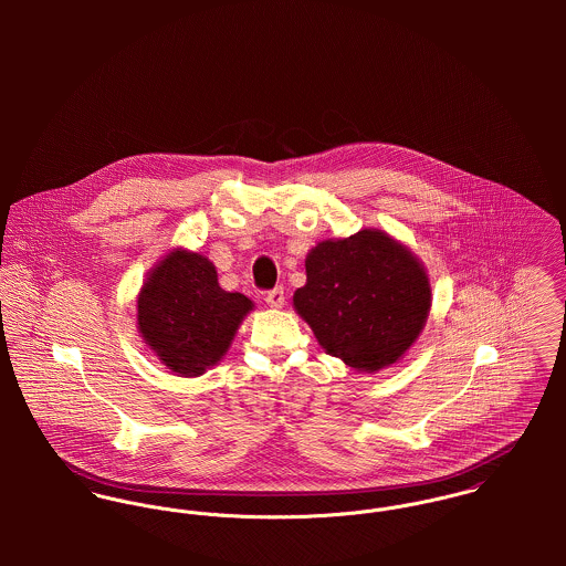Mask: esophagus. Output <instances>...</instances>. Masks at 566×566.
Segmentation results:
<instances>
[{
  "mask_svg": "<svg viewBox=\"0 0 566 566\" xmlns=\"http://www.w3.org/2000/svg\"><path fill=\"white\" fill-rule=\"evenodd\" d=\"M265 303H268V307H272V310H281V307L285 305V292H283V287L270 290V292L265 294Z\"/></svg>",
  "mask_w": 566,
  "mask_h": 566,
  "instance_id": "34e87169",
  "label": "esophagus"
}]
</instances>
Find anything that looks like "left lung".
<instances>
[{"mask_svg": "<svg viewBox=\"0 0 566 566\" xmlns=\"http://www.w3.org/2000/svg\"><path fill=\"white\" fill-rule=\"evenodd\" d=\"M296 312L328 355L375 373L395 364L422 331L431 290L420 261L381 231L326 240L307 254Z\"/></svg>", "mask_w": 566, "mask_h": 566, "instance_id": "8db88e82", "label": "left lung"}]
</instances>
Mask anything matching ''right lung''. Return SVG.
<instances>
[{
	"mask_svg": "<svg viewBox=\"0 0 566 566\" xmlns=\"http://www.w3.org/2000/svg\"><path fill=\"white\" fill-rule=\"evenodd\" d=\"M137 307L139 333L163 364L198 377L222 359L252 303L220 287L207 256L174 250L144 283Z\"/></svg>",
	"mask_w": 566,
	"mask_h": 566,
	"instance_id": "add662e5",
	"label": "right lung"
}]
</instances>
